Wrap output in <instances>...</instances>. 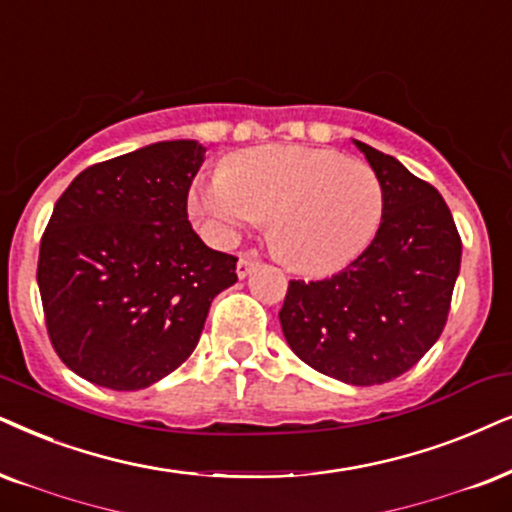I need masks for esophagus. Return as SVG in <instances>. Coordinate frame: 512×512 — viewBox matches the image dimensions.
Wrapping results in <instances>:
<instances>
[{
    "label": "esophagus",
    "mask_w": 512,
    "mask_h": 512,
    "mask_svg": "<svg viewBox=\"0 0 512 512\" xmlns=\"http://www.w3.org/2000/svg\"><path fill=\"white\" fill-rule=\"evenodd\" d=\"M257 264H260V257H257V252L255 250H245V252H241V255H238L236 274L241 276V278H245L252 269L257 267Z\"/></svg>",
    "instance_id": "obj_1"
}]
</instances>
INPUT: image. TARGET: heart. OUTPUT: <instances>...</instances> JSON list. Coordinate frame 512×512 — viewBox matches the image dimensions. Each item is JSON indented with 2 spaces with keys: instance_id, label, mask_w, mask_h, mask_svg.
Instances as JSON below:
<instances>
[{
  "instance_id": "b5f03b06",
  "label": "heart",
  "mask_w": 512,
  "mask_h": 512,
  "mask_svg": "<svg viewBox=\"0 0 512 512\" xmlns=\"http://www.w3.org/2000/svg\"><path fill=\"white\" fill-rule=\"evenodd\" d=\"M189 208L219 241L269 222L274 255L302 274L345 269L373 243L385 212L373 167L331 148L260 146L191 186Z\"/></svg>"
}]
</instances>
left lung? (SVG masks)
I'll return each mask as SVG.
<instances>
[{
    "mask_svg": "<svg viewBox=\"0 0 512 512\" xmlns=\"http://www.w3.org/2000/svg\"><path fill=\"white\" fill-rule=\"evenodd\" d=\"M364 151L383 181L373 243L323 281H290L281 319L288 345L314 371L349 385H383L423 359L446 326L461 236L435 186L392 155Z\"/></svg>",
    "mask_w": 512,
    "mask_h": 512,
    "instance_id": "1",
    "label": "left lung"
}]
</instances>
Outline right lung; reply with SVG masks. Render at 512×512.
<instances>
[{"mask_svg": "<svg viewBox=\"0 0 512 512\" xmlns=\"http://www.w3.org/2000/svg\"><path fill=\"white\" fill-rule=\"evenodd\" d=\"M196 141H160L77 174L42 234L44 323L70 371L141 390L184 364L210 304L234 286V255L200 241L186 212Z\"/></svg>", "mask_w": 512, "mask_h": 512, "instance_id": "obj_1", "label": "right lung"}]
</instances>
